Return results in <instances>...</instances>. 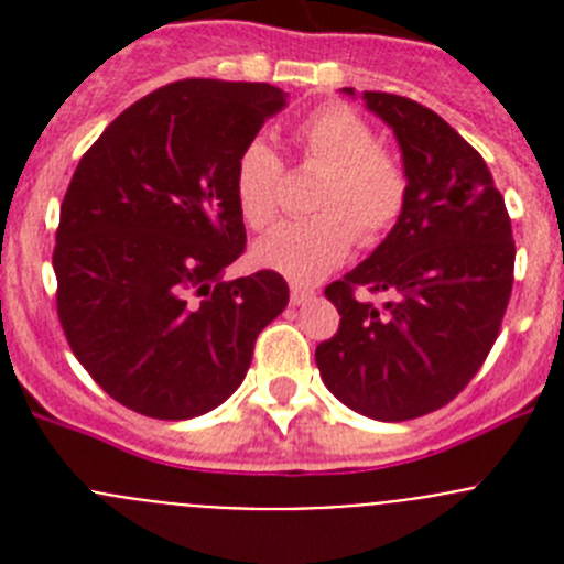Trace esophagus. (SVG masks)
Listing matches in <instances>:
<instances>
[{
    "instance_id": "34e87169",
    "label": "esophagus",
    "mask_w": 564,
    "mask_h": 564,
    "mask_svg": "<svg viewBox=\"0 0 564 564\" xmlns=\"http://www.w3.org/2000/svg\"><path fill=\"white\" fill-rule=\"evenodd\" d=\"M313 288H305V285H291V302L293 305H302V302H307V299H313Z\"/></svg>"
}]
</instances>
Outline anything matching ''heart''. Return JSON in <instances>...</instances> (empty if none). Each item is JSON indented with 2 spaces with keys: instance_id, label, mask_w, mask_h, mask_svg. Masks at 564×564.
<instances>
[{
  "instance_id": "b5f03b06",
  "label": "heart",
  "mask_w": 564,
  "mask_h": 564,
  "mask_svg": "<svg viewBox=\"0 0 564 564\" xmlns=\"http://www.w3.org/2000/svg\"><path fill=\"white\" fill-rule=\"evenodd\" d=\"M299 163L322 169L313 217L273 228L253 248L259 265L293 282H313L347 259L356 239L376 246L401 223L410 206L412 177L401 154L381 147L372 123L347 104L313 109L293 129ZM285 163L262 138L242 147L234 163V200L248 228L262 231L276 220Z\"/></svg>"
}]
</instances>
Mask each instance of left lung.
Instances as JSON below:
<instances>
[{"mask_svg":"<svg viewBox=\"0 0 564 564\" xmlns=\"http://www.w3.org/2000/svg\"><path fill=\"white\" fill-rule=\"evenodd\" d=\"M364 101L401 143L410 206L361 265L325 288L341 322L316 347V367L350 410L412 421L460 395L495 347L517 248L506 200L471 143L412 98L364 93ZM358 290L391 299L372 306Z\"/></svg>","mask_w":564,"mask_h":564,"instance_id":"obj_1","label":"left lung"}]
</instances>
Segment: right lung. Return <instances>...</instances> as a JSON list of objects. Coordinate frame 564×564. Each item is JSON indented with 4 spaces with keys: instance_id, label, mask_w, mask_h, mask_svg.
<instances>
[{
    "instance_id": "obj_1",
    "label": "right lung",
    "mask_w": 564,
    "mask_h": 564,
    "mask_svg": "<svg viewBox=\"0 0 564 564\" xmlns=\"http://www.w3.org/2000/svg\"><path fill=\"white\" fill-rule=\"evenodd\" d=\"M285 107L271 84L183 78L123 109L78 161L53 271L69 350L93 381L158 421L220 406L285 311L288 282H226L246 251L234 163Z\"/></svg>"
}]
</instances>
